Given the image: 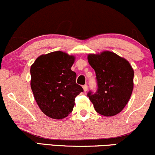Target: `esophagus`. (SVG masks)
Here are the masks:
<instances>
[{
	"instance_id": "1",
	"label": "esophagus",
	"mask_w": 155,
	"mask_h": 155,
	"mask_svg": "<svg viewBox=\"0 0 155 155\" xmlns=\"http://www.w3.org/2000/svg\"><path fill=\"white\" fill-rule=\"evenodd\" d=\"M82 87H83L84 91V92H87V84L84 85V86Z\"/></svg>"
}]
</instances>
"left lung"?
Returning a JSON list of instances; mask_svg holds the SVG:
<instances>
[{
    "mask_svg": "<svg viewBox=\"0 0 155 155\" xmlns=\"http://www.w3.org/2000/svg\"><path fill=\"white\" fill-rule=\"evenodd\" d=\"M88 63L95 70V93L87 96L95 111L105 117L117 115L125 107L133 90L134 71L127 60L110 51L89 54Z\"/></svg>",
    "mask_w": 155,
    "mask_h": 155,
    "instance_id": "obj_1",
    "label": "left lung"
}]
</instances>
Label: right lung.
<instances>
[{"label": "right lung", "mask_w": 155, "mask_h": 155, "mask_svg": "<svg viewBox=\"0 0 155 155\" xmlns=\"http://www.w3.org/2000/svg\"><path fill=\"white\" fill-rule=\"evenodd\" d=\"M74 55L62 51L41 54L31 67V87L38 107L45 115L55 120L68 116L75 97L83 92L76 83V74L71 68Z\"/></svg>", "instance_id": "right-lung-1"}]
</instances>
